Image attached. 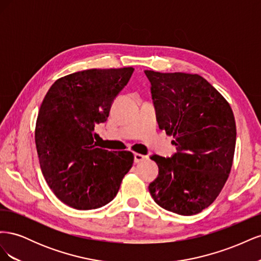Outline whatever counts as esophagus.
<instances>
[{"instance_id": "1", "label": "esophagus", "mask_w": 261, "mask_h": 261, "mask_svg": "<svg viewBox=\"0 0 261 261\" xmlns=\"http://www.w3.org/2000/svg\"><path fill=\"white\" fill-rule=\"evenodd\" d=\"M146 155L144 154H140V153H135L134 154V161H135V163H139L141 161H144L146 159Z\"/></svg>"}]
</instances>
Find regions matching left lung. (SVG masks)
Wrapping results in <instances>:
<instances>
[{"label": "left lung", "instance_id": "left-lung-1", "mask_svg": "<svg viewBox=\"0 0 261 261\" xmlns=\"http://www.w3.org/2000/svg\"><path fill=\"white\" fill-rule=\"evenodd\" d=\"M160 129L176 152L150 155L159 174L149 184L156 204L181 216L209 207L232 168L236 125L227 101L199 75L145 70Z\"/></svg>", "mask_w": 261, "mask_h": 261}]
</instances>
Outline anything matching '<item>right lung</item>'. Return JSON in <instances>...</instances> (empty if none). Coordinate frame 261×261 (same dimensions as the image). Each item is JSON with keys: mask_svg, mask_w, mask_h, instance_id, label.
<instances>
[{"mask_svg": "<svg viewBox=\"0 0 261 261\" xmlns=\"http://www.w3.org/2000/svg\"><path fill=\"white\" fill-rule=\"evenodd\" d=\"M133 72V67L82 70L60 78L45 94L36 124L38 158L46 183L69 207L106 206L132 168V152L97 148L93 132L107 122Z\"/></svg>", "mask_w": 261, "mask_h": 261, "instance_id": "right-lung-1", "label": "right lung"}]
</instances>
